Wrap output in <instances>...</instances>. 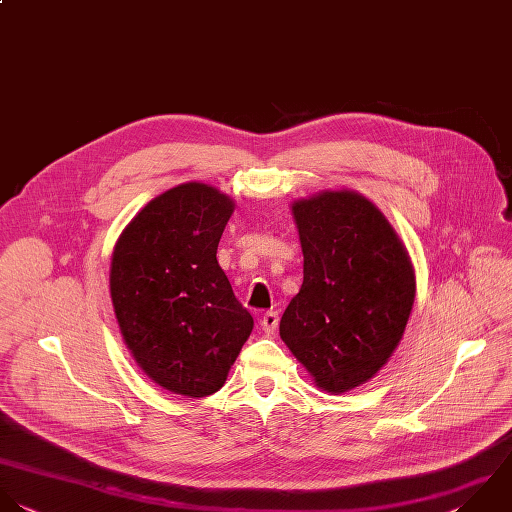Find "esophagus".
<instances>
[{"mask_svg":"<svg viewBox=\"0 0 512 512\" xmlns=\"http://www.w3.org/2000/svg\"><path fill=\"white\" fill-rule=\"evenodd\" d=\"M261 327H263L265 333L273 335V333L277 331V327H279V315H277L275 311H267V313L261 317Z\"/></svg>","mask_w":512,"mask_h":512,"instance_id":"1","label":"esophagus"}]
</instances>
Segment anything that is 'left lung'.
Listing matches in <instances>:
<instances>
[{"mask_svg":"<svg viewBox=\"0 0 512 512\" xmlns=\"http://www.w3.org/2000/svg\"><path fill=\"white\" fill-rule=\"evenodd\" d=\"M303 285L281 339L327 393L369 381L393 355L415 301V273L385 215L355 191L297 201Z\"/></svg>","mask_w":512,"mask_h":512,"instance_id":"left-lung-1","label":"left lung"}]
</instances>
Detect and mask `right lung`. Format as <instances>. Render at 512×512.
I'll return each mask as SVG.
<instances>
[{"label":"right lung","instance_id":"obj_1","mask_svg":"<svg viewBox=\"0 0 512 512\" xmlns=\"http://www.w3.org/2000/svg\"><path fill=\"white\" fill-rule=\"evenodd\" d=\"M233 201L183 183L149 201L121 233L111 259V301L137 365L185 397L219 391L253 331L217 263Z\"/></svg>","mask_w":512,"mask_h":512}]
</instances>
